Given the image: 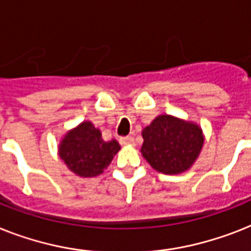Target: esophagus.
<instances>
[{"mask_svg": "<svg viewBox=\"0 0 251 251\" xmlns=\"http://www.w3.org/2000/svg\"><path fill=\"white\" fill-rule=\"evenodd\" d=\"M120 143L122 146H134V138L132 136H121L120 138Z\"/></svg>", "mask_w": 251, "mask_h": 251, "instance_id": "34e87169", "label": "esophagus"}]
</instances>
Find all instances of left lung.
<instances>
[{
	"instance_id": "left-lung-1",
	"label": "left lung",
	"mask_w": 251,
	"mask_h": 251,
	"mask_svg": "<svg viewBox=\"0 0 251 251\" xmlns=\"http://www.w3.org/2000/svg\"><path fill=\"white\" fill-rule=\"evenodd\" d=\"M142 135L143 157L164 174H179L191 168L203 144L199 126L168 115L156 117Z\"/></svg>"
}]
</instances>
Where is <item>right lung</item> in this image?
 Masks as SVG:
<instances>
[{"label": "right lung", "instance_id": "right-lung-1", "mask_svg": "<svg viewBox=\"0 0 251 251\" xmlns=\"http://www.w3.org/2000/svg\"><path fill=\"white\" fill-rule=\"evenodd\" d=\"M119 150L117 140L105 142L91 122H82L64 136L59 156L75 174L91 178L103 173Z\"/></svg>", "mask_w": 251, "mask_h": 251}]
</instances>
